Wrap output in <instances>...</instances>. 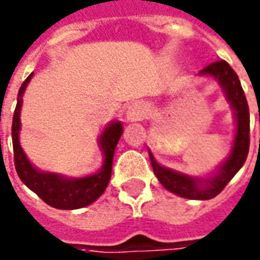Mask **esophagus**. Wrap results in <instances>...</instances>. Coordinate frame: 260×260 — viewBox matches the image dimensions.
I'll return each mask as SVG.
<instances>
[{
  "instance_id": "esophagus-1",
  "label": "esophagus",
  "mask_w": 260,
  "mask_h": 260,
  "mask_svg": "<svg viewBox=\"0 0 260 260\" xmlns=\"http://www.w3.org/2000/svg\"><path fill=\"white\" fill-rule=\"evenodd\" d=\"M145 115V105L139 101H135L126 108V118L129 121H141Z\"/></svg>"
}]
</instances>
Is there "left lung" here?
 <instances>
[{
    "instance_id": "obj_1",
    "label": "left lung",
    "mask_w": 260,
    "mask_h": 260,
    "mask_svg": "<svg viewBox=\"0 0 260 260\" xmlns=\"http://www.w3.org/2000/svg\"><path fill=\"white\" fill-rule=\"evenodd\" d=\"M201 75H209L216 79L226 95L228 102L234 108V114L236 118V134H235L234 148L228 159L218 168L213 176L201 179L162 167L155 160L152 152L149 151L153 172L156 175L158 181L162 183V186L179 197L197 199V201L212 199L219 195L229 183V181L236 175V172L243 167L249 152V125H250L248 101L242 89L241 81L238 78L236 72L232 70V67L226 61L220 59L205 67L201 71Z\"/></svg>"
}]
</instances>
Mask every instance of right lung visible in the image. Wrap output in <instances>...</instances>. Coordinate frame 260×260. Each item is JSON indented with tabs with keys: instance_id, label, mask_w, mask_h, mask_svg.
Returning <instances> with one entry per match:
<instances>
[{
	"instance_id": "1",
	"label": "right lung",
	"mask_w": 260,
	"mask_h": 260,
	"mask_svg": "<svg viewBox=\"0 0 260 260\" xmlns=\"http://www.w3.org/2000/svg\"><path fill=\"white\" fill-rule=\"evenodd\" d=\"M34 74L22 82L18 91L17 107L12 116V148H14V164L19 179L25 183L29 189L35 192L45 204L56 209H79L91 205L93 201L104 193L107 189L111 172H112V159L116 144L122 135V123L112 122L104 129L100 137V148L104 153V164L98 172L88 175L84 178H67L62 175L42 172L34 167L26 158L19 145V129H21V107L22 95L25 92L28 82Z\"/></svg>"
}]
</instances>
